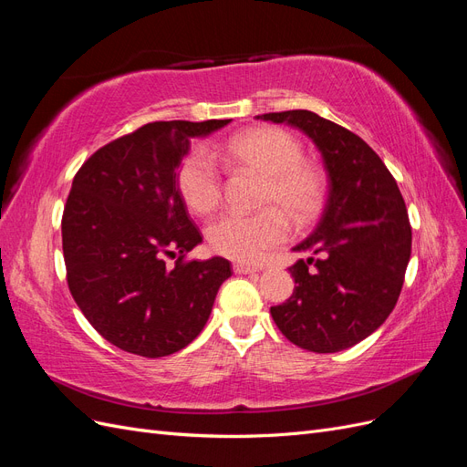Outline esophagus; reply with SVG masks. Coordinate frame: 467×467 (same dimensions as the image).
<instances>
[{"label": "esophagus", "mask_w": 467, "mask_h": 467, "mask_svg": "<svg viewBox=\"0 0 467 467\" xmlns=\"http://www.w3.org/2000/svg\"><path fill=\"white\" fill-rule=\"evenodd\" d=\"M234 273L235 275H253V273H259V268L249 266V265H242V263H235L234 265Z\"/></svg>", "instance_id": "1"}]
</instances>
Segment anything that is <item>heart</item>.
<instances>
[{
  "instance_id": "heart-1",
  "label": "heart",
  "mask_w": 467,
  "mask_h": 467,
  "mask_svg": "<svg viewBox=\"0 0 467 467\" xmlns=\"http://www.w3.org/2000/svg\"><path fill=\"white\" fill-rule=\"evenodd\" d=\"M223 161L265 179L259 214L228 212L208 225L210 247L220 255L257 263L268 251L285 244L294 222L317 216L325 201V181L316 167L304 163L302 144L282 129H253L232 138L222 150ZM177 191L194 214L206 216L222 202L223 181L214 158L204 150H192L177 169Z\"/></svg>"
}]
</instances>
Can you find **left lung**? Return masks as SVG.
<instances>
[{
  "label": "left lung",
  "mask_w": 467,
  "mask_h": 467,
  "mask_svg": "<svg viewBox=\"0 0 467 467\" xmlns=\"http://www.w3.org/2000/svg\"><path fill=\"white\" fill-rule=\"evenodd\" d=\"M302 130L321 153L329 179L317 228L292 251L309 253L288 271L290 298L271 307L290 343L312 352H338L372 335L398 304L411 225L398 182L378 153L312 110L255 117Z\"/></svg>",
  "instance_id": "obj_1"
}]
</instances>
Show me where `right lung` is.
<instances>
[{
  "label": "right lung",
  "instance_id": "add662e5",
  "mask_svg": "<svg viewBox=\"0 0 467 467\" xmlns=\"http://www.w3.org/2000/svg\"><path fill=\"white\" fill-rule=\"evenodd\" d=\"M232 120L150 122L97 150L74 177L62 216L67 286L115 347L160 358L192 343L230 261H182L202 242L177 191L192 138ZM179 252L173 267L165 254Z\"/></svg>",
  "mask_w": 467,
  "mask_h": 467
}]
</instances>
